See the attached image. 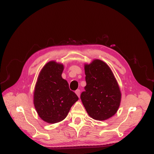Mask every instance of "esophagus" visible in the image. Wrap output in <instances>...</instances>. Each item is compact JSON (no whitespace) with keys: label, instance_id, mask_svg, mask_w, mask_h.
I'll return each mask as SVG.
<instances>
[{"label":"esophagus","instance_id":"1","mask_svg":"<svg viewBox=\"0 0 154 154\" xmlns=\"http://www.w3.org/2000/svg\"><path fill=\"white\" fill-rule=\"evenodd\" d=\"M75 94L77 95L79 97H80V91L79 89H77L75 91Z\"/></svg>","mask_w":154,"mask_h":154}]
</instances>
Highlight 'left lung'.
I'll return each instance as SVG.
<instances>
[{"instance_id":"obj_1","label":"left lung","mask_w":154,"mask_h":154,"mask_svg":"<svg viewBox=\"0 0 154 154\" xmlns=\"http://www.w3.org/2000/svg\"><path fill=\"white\" fill-rule=\"evenodd\" d=\"M86 86L80 95L84 106L91 117L105 120L114 116L121 100L117 80L107 63L95 59L85 64Z\"/></svg>"}]
</instances>
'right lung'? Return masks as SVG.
<instances>
[{"mask_svg": "<svg viewBox=\"0 0 154 154\" xmlns=\"http://www.w3.org/2000/svg\"><path fill=\"white\" fill-rule=\"evenodd\" d=\"M63 66L55 61L46 63L40 71L34 94V103L38 116L55 124L66 118L79 99L62 77Z\"/></svg>", "mask_w": 154, "mask_h": 154, "instance_id": "right-lung-1", "label": "right lung"}]
</instances>
